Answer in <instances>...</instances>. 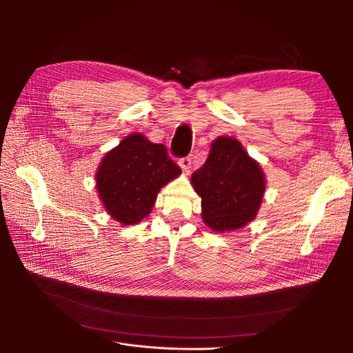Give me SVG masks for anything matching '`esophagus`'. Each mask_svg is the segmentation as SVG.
I'll use <instances>...</instances> for the list:
<instances>
[{
  "label": "esophagus",
  "mask_w": 353,
  "mask_h": 353,
  "mask_svg": "<svg viewBox=\"0 0 353 353\" xmlns=\"http://www.w3.org/2000/svg\"><path fill=\"white\" fill-rule=\"evenodd\" d=\"M191 165H193V156H187V157H183V159L179 160V166H181V169L184 170L185 174H190Z\"/></svg>",
  "instance_id": "1"
}]
</instances>
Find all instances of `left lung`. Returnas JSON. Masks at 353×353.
Returning a JSON list of instances; mask_svg holds the SVG:
<instances>
[{
    "mask_svg": "<svg viewBox=\"0 0 353 353\" xmlns=\"http://www.w3.org/2000/svg\"><path fill=\"white\" fill-rule=\"evenodd\" d=\"M191 185L201 197V216L215 232H230L253 221L266 190L261 165L234 137H218Z\"/></svg>",
    "mask_w": 353,
    "mask_h": 353,
    "instance_id": "left-lung-1",
    "label": "left lung"
}]
</instances>
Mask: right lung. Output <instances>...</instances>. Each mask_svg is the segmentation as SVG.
I'll return each mask as SVG.
<instances>
[{"label":"right lung","instance_id":"add662e5","mask_svg":"<svg viewBox=\"0 0 353 353\" xmlns=\"http://www.w3.org/2000/svg\"><path fill=\"white\" fill-rule=\"evenodd\" d=\"M181 175L163 144L135 132L104 154L95 172V188L104 210L122 225L150 215L159 191Z\"/></svg>","mask_w":353,"mask_h":353}]
</instances>
